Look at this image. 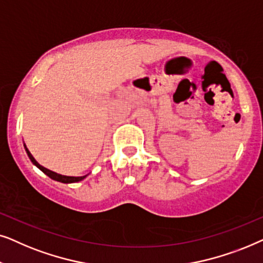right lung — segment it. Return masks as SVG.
<instances>
[{
    "mask_svg": "<svg viewBox=\"0 0 263 263\" xmlns=\"http://www.w3.org/2000/svg\"><path fill=\"white\" fill-rule=\"evenodd\" d=\"M25 150H26L27 155H29V157H30L31 162H32L33 164H36V166H37L38 168H40V170L42 171V172L47 174V176H48L49 178H51V179L58 180V181H61V183H67V184H68V183H77V181L83 180L84 178L86 177V176H84V177H67V176H61V174H58V173L52 172V171L48 170V168H45V167H43V166H41V164L38 163L36 160H34V157H33L32 155H31V153L29 152V149L25 148Z\"/></svg>",
    "mask_w": 263,
    "mask_h": 263,
    "instance_id": "add662e5",
    "label": "right lung"
}]
</instances>
